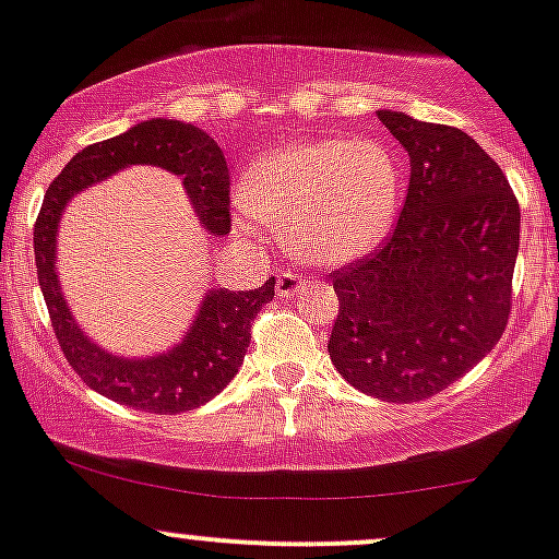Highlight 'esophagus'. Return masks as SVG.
I'll use <instances>...</instances> for the list:
<instances>
[{
	"mask_svg": "<svg viewBox=\"0 0 559 559\" xmlns=\"http://www.w3.org/2000/svg\"><path fill=\"white\" fill-rule=\"evenodd\" d=\"M306 282L301 277H296L293 272H282L277 277V293L282 298H290V296H298V290H304Z\"/></svg>",
	"mask_w": 559,
	"mask_h": 559,
	"instance_id": "obj_1",
	"label": "esophagus"
}]
</instances>
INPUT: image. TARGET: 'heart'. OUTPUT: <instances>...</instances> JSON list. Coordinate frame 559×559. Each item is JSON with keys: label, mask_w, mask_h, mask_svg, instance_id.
Returning a JSON list of instances; mask_svg holds the SVG:
<instances>
[{"label": "heart", "mask_w": 559, "mask_h": 559, "mask_svg": "<svg viewBox=\"0 0 559 559\" xmlns=\"http://www.w3.org/2000/svg\"><path fill=\"white\" fill-rule=\"evenodd\" d=\"M237 229L266 221L293 255L341 266L386 239L402 202L400 162L373 138H304L258 157L239 186Z\"/></svg>", "instance_id": "heart-1"}]
</instances>
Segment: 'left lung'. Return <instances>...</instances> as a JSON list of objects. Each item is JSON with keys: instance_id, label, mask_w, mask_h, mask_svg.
<instances>
[{"instance_id": "1", "label": "left lung", "mask_w": 559, "mask_h": 559, "mask_svg": "<svg viewBox=\"0 0 559 559\" xmlns=\"http://www.w3.org/2000/svg\"><path fill=\"white\" fill-rule=\"evenodd\" d=\"M411 157L392 237L333 274L338 317L328 352L368 397L418 402L488 357L512 306L520 205L507 176L464 130L383 109Z\"/></svg>"}]
</instances>
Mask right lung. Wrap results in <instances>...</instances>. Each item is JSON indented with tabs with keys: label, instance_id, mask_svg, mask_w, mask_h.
Instances as JSON below:
<instances>
[{
	"label": "right lung",
	"instance_id": "right-lung-1",
	"mask_svg": "<svg viewBox=\"0 0 559 559\" xmlns=\"http://www.w3.org/2000/svg\"><path fill=\"white\" fill-rule=\"evenodd\" d=\"M130 165H154L181 176L202 229L213 237L229 234V167L218 143L189 122L146 119L128 133L82 148L47 189L34 226L41 296L66 359L90 389L119 405L159 416L194 411L237 376L255 314L274 298V277L255 290L210 287L183 338L167 352L122 357L95 344L63 298L56 266L58 226L66 205L80 191Z\"/></svg>",
	"mask_w": 559,
	"mask_h": 559
}]
</instances>
